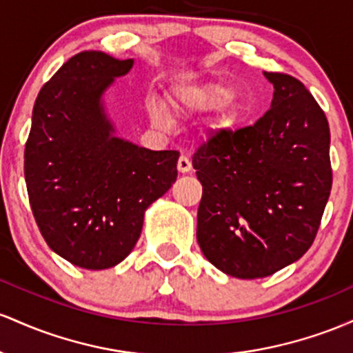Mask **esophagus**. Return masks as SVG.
<instances>
[{
	"label": "esophagus",
	"instance_id": "esophagus-1",
	"mask_svg": "<svg viewBox=\"0 0 353 353\" xmlns=\"http://www.w3.org/2000/svg\"><path fill=\"white\" fill-rule=\"evenodd\" d=\"M176 168H178V172H180V173H188L190 170H192V160H190L188 157L181 155L180 158H178Z\"/></svg>",
	"mask_w": 353,
	"mask_h": 353
}]
</instances>
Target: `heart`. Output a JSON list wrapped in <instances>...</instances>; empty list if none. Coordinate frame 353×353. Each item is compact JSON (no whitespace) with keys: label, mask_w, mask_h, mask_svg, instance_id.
I'll use <instances>...</instances> for the list:
<instances>
[{"label":"heart","mask_w":353,"mask_h":353,"mask_svg":"<svg viewBox=\"0 0 353 353\" xmlns=\"http://www.w3.org/2000/svg\"><path fill=\"white\" fill-rule=\"evenodd\" d=\"M230 91L227 86L220 85V83H205L200 86H192V88L183 91V97H181L180 106L178 108H200V110H208V108H216L221 103H225L230 98ZM150 114L155 118L157 121H161L165 118V112L161 108V105L158 103H150L148 105ZM240 117L235 110L227 108L221 110L215 120V128H232L239 123Z\"/></svg>","instance_id":"obj_1"}]
</instances>
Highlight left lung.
<instances>
[{
  "instance_id": "left-lung-1",
  "label": "left lung",
  "mask_w": 353,
  "mask_h": 353,
  "mask_svg": "<svg viewBox=\"0 0 353 353\" xmlns=\"http://www.w3.org/2000/svg\"><path fill=\"white\" fill-rule=\"evenodd\" d=\"M272 106L239 130H216L193 155L203 185L196 240L210 263L236 279H263L314 243L332 190L323 110L287 73L263 71Z\"/></svg>"
}]
</instances>
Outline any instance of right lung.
<instances>
[{"instance_id": "right-lung-1", "label": "right lung", "mask_w": 353, "mask_h": 353, "mask_svg": "<svg viewBox=\"0 0 353 353\" xmlns=\"http://www.w3.org/2000/svg\"><path fill=\"white\" fill-rule=\"evenodd\" d=\"M133 59L71 57L39 90L25 146V180L39 232L77 267L103 270L128 256L145 210L176 180L175 150L120 140L101 94Z\"/></svg>"}]
</instances>
